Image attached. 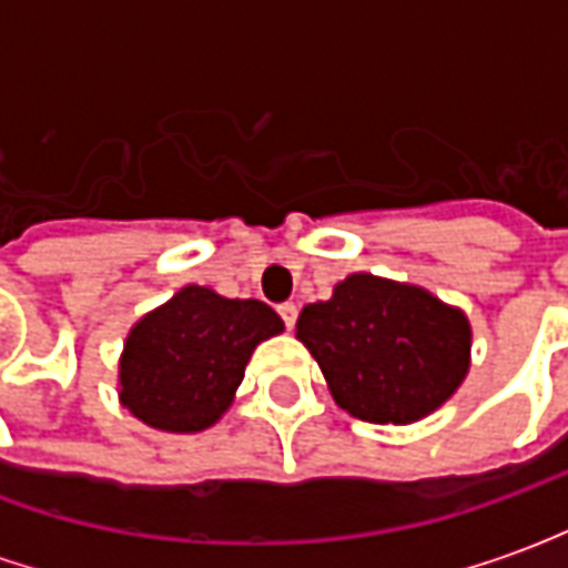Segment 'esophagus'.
<instances>
[{"instance_id":"34e87169","label":"esophagus","mask_w":568,"mask_h":568,"mask_svg":"<svg viewBox=\"0 0 568 568\" xmlns=\"http://www.w3.org/2000/svg\"><path fill=\"white\" fill-rule=\"evenodd\" d=\"M280 316H283L285 328H292V325H295V320H297V307L292 304V301H285V304H280Z\"/></svg>"}]
</instances>
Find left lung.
<instances>
[{
	"instance_id": "1",
	"label": "left lung",
	"mask_w": 568,
	"mask_h": 568,
	"mask_svg": "<svg viewBox=\"0 0 568 568\" xmlns=\"http://www.w3.org/2000/svg\"><path fill=\"white\" fill-rule=\"evenodd\" d=\"M334 402L365 423H417L468 374L471 325L419 285L353 273L297 316Z\"/></svg>"
}]
</instances>
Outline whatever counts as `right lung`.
Returning <instances> with one entry per match:
<instances>
[{"mask_svg":"<svg viewBox=\"0 0 568 568\" xmlns=\"http://www.w3.org/2000/svg\"><path fill=\"white\" fill-rule=\"evenodd\" d=\"M283 328L264 301L185 285L130 328L118 398L151 428L203 432L231 407L255 346Z\"/></svg>","mask_w":568,"mask_h":568,"instance_id":"add662e5","label":"right lung"}]
</instances>
